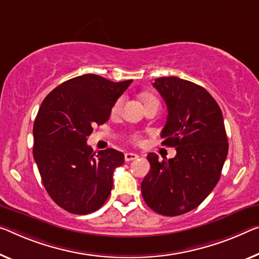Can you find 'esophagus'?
Masks as SVG:
<instances>
[{
    "label": "esophagus",
    "instance_id": "1",
    "mask_svg": "<svg viewBox=\"0 0 259 259\" xmlns=\"http://www.w3.org/2000/svg\"><path fill=\"white\" fill-rule=\"evenodd\" d=\"M139 157L138 154H134V153H126L125 154V161L126 162H130V161H134L137 160Z\"/></svg>",
    "mask_w": 259,
    "mask_h": 259
}]
</instances>
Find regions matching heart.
Returning <instances> with one entry per match:
<instances>
[{
    "mask_svg": "<svg viewBox=\"0 0 259 259\" xmlns=\"http://www.w3.org/2000/svg\"><path fill=\"white\" fill-rule=\"evenodd\" d=\"M141 99H142L143 104H147V103H150V102H157L156 98H155L154 96H152V95H142ZM122 104H124V98L121 97V98H119L116 104H114V106H113V112H114V113L119 112V111H120V109H121Z\"/></svg>",
    "mask_w": 259,
    "mask_h": 259,
    "instance_id": "1",
    "label": "heart"
}]
</instances>
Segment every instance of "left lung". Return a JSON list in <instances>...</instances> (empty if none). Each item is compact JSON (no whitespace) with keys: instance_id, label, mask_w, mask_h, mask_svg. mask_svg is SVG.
Returning a JSON list of instances; mask_svg holds the SVG:
<instances>
[{"instance_id":"left-lung-1","label":"left lung","mask_w":259,"mask_h":259,"mask_svg":"<svg viewBox=\"0 0 259 259\" xmlns=\"http://www.w3.org/2000/svg\"><path fill=\"white\" fill-rule=\"evenodd\" d=\"M153 85L168 107L162 145L177 154L168 161L148 154L150 170L141 192L154 212L176 217L198 207L215 188L228 139L220 106L205 88L176 76L155 78Z\"/></svg>"}]
</instances>
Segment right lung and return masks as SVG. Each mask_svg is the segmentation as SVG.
Here are the masks:
<instances>
[{
	"mask_svg": "<svg viewBox=\"0 0 259 259\" xmlns=\"http://www.w3.org/2000/svg\"><path fill=\"white\" fill-rule=\"evenodd\" d=\"M132 81L112 82L85 74L52 90L39 107L33 157L47 193L67 212H95L110 196L113 171L124 163V154L112 148L96 154L87 138L95 126L109 120Z\"/></svg>",
	"mask_w": 259,
	"mask_h": 259,
	"instance_id": "1",
	"label": "right lung"
}]
</instances>
